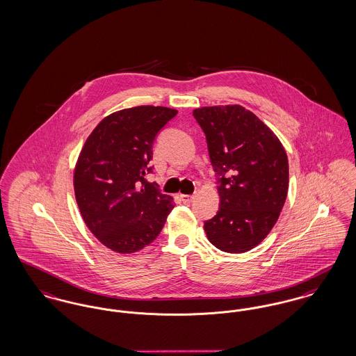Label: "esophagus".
Returning a JSON list of instances; mask_svg holds the SVG:
<instances>
[{
	"instance_id": "34e87169",
	"label": "esophagus",
	"mask_w": 356,
	"mask_h": 356,
	"mask_svg": "<svg viewBox=\"0 0 356 356\" xmlns=\"http://www.w3.org/2000/svg\"><path fill=\"white\" fill-rule=\"evenodd\" d=\"M179 198H181V201H182V202H185V204H190V202L194 200V195H190V194H181V195H179Z\"/></svg>"
}]
</instances>
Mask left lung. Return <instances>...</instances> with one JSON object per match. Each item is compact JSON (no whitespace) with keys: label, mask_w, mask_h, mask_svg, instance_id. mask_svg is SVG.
<instances>
[{"label":"left lung","mask_w":356,"mask_h":356,"mask_svg":"<svg viewBox=\"0 0 356 356\" xmlns=\"http://www.w3.org/2000/svg\"><path fill=\"white\" fill-rule=\"evenodd\" d=\"M204 130L218 177L220 209L204 225L207 240L222 252L257 246L277 222L289 184L288 158L279 138L243 106L193 111Z\"/></svg>","instance_id":"1"}]
</instances>
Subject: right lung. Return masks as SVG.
I'll use <instances>...</instances> for the list:
<instances>
[{
    "label": "right lung",
    "mask_w": 356,
    "mask_h": 356,
    "mask_svg": "<svg viewBox=\"0 0 356 356\" xmlns=\"http://www.w3.org/2000/svg\"><path fill=\"white\" fill-rule=\"evenodd\" d=\"M138 106L106 116L87 138L74 172L76 202L95 237L120 254L150 245L174 209L172 197L146 181L152 143L177 115Z\"/></svg>",
    "instance_id": "right-lung-1"
}]
</instances>
